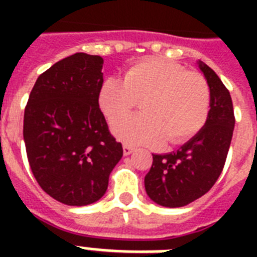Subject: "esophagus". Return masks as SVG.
Listing matches in <instances>:
<instances>
[{"mask_svg":"<svg viewBox=\"0 0 257 257\" xmlns=\"http://www.w3.org/2000/svg\"><path fill=\"white\" fill-rule=\"evenodd\" d=\"M122 149H124V155H126V156H128V155H131L133 151L132 145H129L128 143H124V148Z\"/></svg>","mask_w":257,"mask_h":257,"instance_id":"esophagus-1","label":"esophagus"}]
</instances>
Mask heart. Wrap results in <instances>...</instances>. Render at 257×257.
I'll return each instance as SVG.
<instances>
[{
    "label": "heart",
    "instance_id": "heart-1",
    "mask_svg": "<svg viewBox=\"0 0 257 257\" xmlns=\"http://www.w3.org/2000/svg\"><path fill=\"white\" fill-rule=\"evenodd\" d=\"M173 112L177 114L180 124L188 136L199 131L204 121V106L200 97L193 94L180 96L177 98Z\"/></svg>",
    "mask_w": 257,
    "mask_h": 257
}]
</instances>
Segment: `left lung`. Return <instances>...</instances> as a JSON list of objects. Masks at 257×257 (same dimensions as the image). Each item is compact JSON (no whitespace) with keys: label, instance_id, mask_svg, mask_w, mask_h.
Returning a JSON list of instances; mask_svg holds the SVG:
<instances>
[{"label":"left lung","instance_id":"left-lung-1","mask_svg":"<svg viewBox=\"0 0 257 257\" xmlns=\"http://www.w3.org/2000/svg\"><path fill=\"white\" fill-rule=\"evenodd\" d=\"M100 56L76 53L37 78L24 113V141L30 169L44 191L60 203H96L122 157L98 105Z\"/></svg>","mask_w":257,"mask_h":257}]
</instances>
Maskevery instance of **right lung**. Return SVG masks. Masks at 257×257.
I'll use <instances>...</instances> for the list:
<instances>
[{
  "mask_svg": "<svg viewBox=\"0 0 257 257\" xmlns=\"http://www.w3.org/2000/svg\"><path fill=\"white\" fill-rule=\"evenodd\" d=\"M200 69L209 86L211 101L205 124L191 140L168 155H153L145 176V191L159 205L184 207L205 195L223 172L235 126L229 92L219 76L204 65ZM187 96L177 82L163 81L155 92V106L160 114L173 116L177 98Z\"/></svg>",
  "mask_w": 257,
  "mask_h": 257,
  "instance_id": "right-lung-1",
  "label": "right lung"
}]
</instances>
